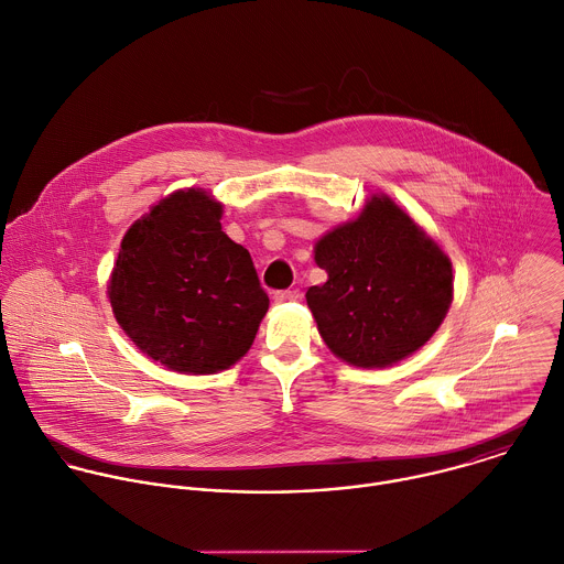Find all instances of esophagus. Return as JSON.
<instances>
[{
    "instance_id": "34e87169",
    "label": "esophagus",
    "mask_w": 564,
    "mask_h": 564,
    "mask_svg": "<svg viewBox=\"0 0 564 564\" xmlns=\"http://www.w3.org/2000/svg\"><path fill=\"white\" fill-rule=\"evenodd\" d=\"M300 297V291H278L275 295H273V300L278 302V304H284V302H295Z\"/></svg>"
}]
</instances>
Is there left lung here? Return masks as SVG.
I'll return each mask as SVG.
<instances>
[{
    "instance_id": "1",
    "label": "left lung",
    "mask_w": 564,
    "mask_h": 564,
    "mask_svg": "<svg viewBox=\"0 0 564 564\" xmlns=\"http://www.w3.org/2000/svg\"><path fill=\"white\" fill-rule=\"evenodd\" d=\"M328 273L306 291L326 346L359 368H383L419 350L452 304L447 256L390 198L372 196L357 220L315 245Z\"/></svg>"
}]
</instances>
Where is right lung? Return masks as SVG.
<instances>
[{"label":"right lung","instance_id":"right-lung-1","mask_svg":"<svg viewBox=\"0 0 564 564\" xmlns=\"http://www.w3.org/2000/svg\"><path fill=\"white\" fill-rule=\"evenodd\" d=\"M223 205L176 192L137 220L121 242L110 304L126 335L183 375L234 366L269 308L253 260L220 227Z\"/></svg>","mask_w":564,"mask_h":564}]
</instances>
